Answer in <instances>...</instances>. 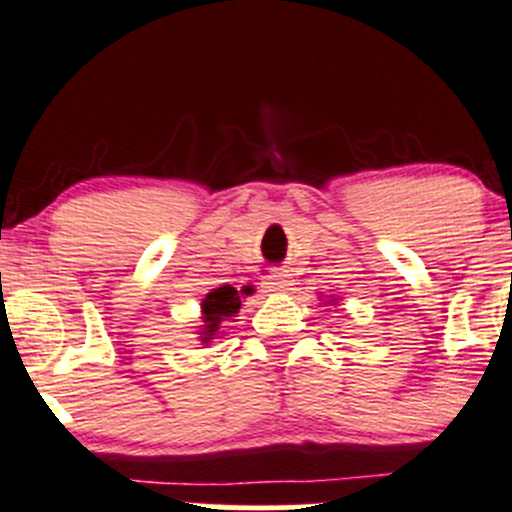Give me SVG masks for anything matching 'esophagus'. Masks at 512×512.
Segmentation results:
<instances>
[{
	"instance_id": "1",
	"label": "esophagus",
	"mask_w": 512,
	"mask_h": 512,
	"mask_svg": "<svg viewBox=\"0 0 512 512\" xmlns=\"http://www.w3.org/2000/svg\"><path fill=\"white\" fill-rule=\"evenodd\" d=\"M294 285V280L289 275H270L265 277V282H262V289L265 292H272V294H282V292H289Z\"/></svg>"
}]
</instances>
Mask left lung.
<instances>
[{"mask_svg": "<svg viewBox=\"0 0 512 512\" xmlns=\"http://www.w3.org/2000/svg\"><path fill=\"white\" fill-rule=\"evenodd\" d=\"M329 302H337V299H329Z\"/></svg>", "mask_w": 512, "mask_h": 512, "instance_id": "left-lung-1", "label": "left lung"}]
</instances>
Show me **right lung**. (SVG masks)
<instances>
[{
  "mask_svg": "<svg viewBox=\"0 0 512 512\" xmlns=\"http://www.w3.org/2000/svg\"><path fill=\"white\" fill-rule=\"evenodd\" d=\"M247 289H240L237 292L235 287L230 285H223L218 289H210L208 294L203 297V302H200V319H203V324H200V342L203 344H210L213 339H220V324L225 322V319H232L237 317V312H240V294H245Z\"/></svg>",
  "mask_w": 512,
  "mask_h": 512,
  "instance_id": "add662e5",
  "label": "right lung"
}]
</instances>
